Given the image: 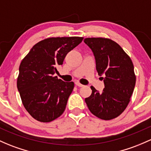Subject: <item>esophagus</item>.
Instances as JSON below:
<instances>
[{"label": "esophagus", "instance_id": "1", "mask_svg": "<svg viewBox=\"0 0 151 151\" xmlns=\"http://www.w3.org/2000/svg\"><path fill=\"white\" fill-rule=\"evenodd\" d=\"M75 85H77V87H80V88H82V87H83V86H84L83 85H82V84H80V82H75Z\"/></svg>", "mask_w": 151, "mask_h": 151}]
</instances>
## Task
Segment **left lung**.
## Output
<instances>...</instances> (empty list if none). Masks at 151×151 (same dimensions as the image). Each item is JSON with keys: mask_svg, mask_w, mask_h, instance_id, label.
I'll list each match as a JSON object with an SVG mask.
<instances>
[{"mask_svg": "<svg viewBox=\"0 0 151 151\" xmlns=\"http://www.w3.org/2000/svg\"><path fill=\"white\" fill-rule=\"evenodd\" d=\"M84 42L95 55L96 70L104 77L105 88L99 93L91 86L92 94L85 103L93 115L111 120L121 114L129 104L136 82L134 66L130 57L112 40L88 37Z\"/></svg>", "mask_w": 151, "mask_h": 151, "instance_id": "left-lung-1", "label": "left lung"}]
</instances>
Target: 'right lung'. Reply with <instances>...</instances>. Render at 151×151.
I'll list each match as a JSON object with an SVG mask.
<instances>
[{
  "label": "right lung",
  "instance_id": "add662e5",
  "mask_svg": "<svg viewBox=\"0 0 151 151\" xmlns=\"http://www.w3.org/2000/svg\"><path fill=\"white\" fill-rule=\"evenodd\" d=\"M82 37H48L36 43L22 59L17 88L25 108L35 119L50 122L64 111L74 84L57 76L66 54L79 45Z\"/></svg>",
  "mask_w": 151,
  "mask_h": 151
}]
</instances>
